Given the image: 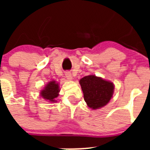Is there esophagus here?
I'll use <instances>...</instances> for the list:
<instances>
[{"label": "esophagus", "mask_w": 150, "mask_h": 150, "mask_svg": "<svg viewBox=\"0 0 150 150\" xmlns=\"http://www.w3.org/2000/svg\"><path fill=\"white\" fill-rule=\"evenodd\" d=\"M65 76L67 79H72V75H71V73L69 72V71H67L65 73Z\"/></svg>", "instance_id": "esophagus-1"}]
</instances>
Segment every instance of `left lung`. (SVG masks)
Segmentation results:
<instances>
[{
  "mask_svg": "<svg viewBox=\"0 0 150 150\" xmlns=\"http://www.w3.org/2000/svg\"><path fill=\"white\" fill-rule=\"evenodd\" d=\"M85 101L92 109H98L110 101L113 94L114 86L100 77L89 75L79 80Z\"/></svg>",
  "mask_w": 150,
  "mask_h": 150,
  "instance_id": "1",
  "label": "left lung"
}]
</instances>
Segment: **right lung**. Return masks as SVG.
Instances as JSON below:
<instances>
[{
    "mask_svg": "<svg viewBox=\"0 0 150 150\" xmlns=\"http://www.w3.org/2000/svg\"><path fill=\"white\" fill-rule=\"evenodd\" d=\"M59 92V86L58 83H55V81H52L47 84L44 89L41 91L40 95L43 98L49 100L50 101L55 102V100Z\"/></svg>",
    "mask_w": 150,
    "mask_h": 150,
    "instance_id": "1",
    "label": "right lung"
}]
</instances>
